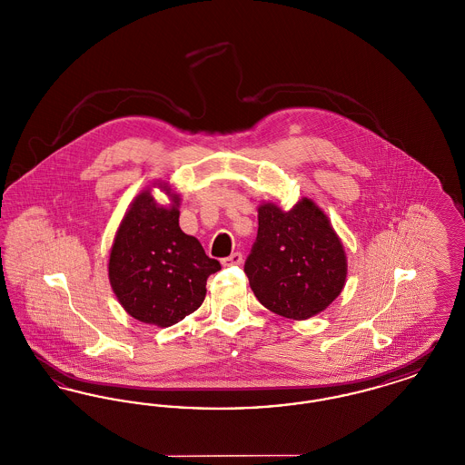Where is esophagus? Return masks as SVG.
Returning <instances> with one entry per match:
<instances>
[{
  "label": "esophagus",
  "instance_id": "obj_1",
  "mask_svg": "<svg viewBox=\"0 0 465 465\" xmlns=\"http://www.w3.org/2000/svg\"><path fill=\"white\" fill-rule=\"evenodd\" d=\"M222 263L224 266L241 265L242 263V254L241 252H232L228 258H223Z\"/></svg>",
  "mask_w": 465,
  "mask_h": 465
}]
</instances>
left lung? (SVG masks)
<instances>
[{
  "mask_svg": "<svg viewBox=\"0 0 465 465\" xmlns=\"http://www.w3.org/2000/svg\"><path fill=\"white\" fill-rule=\"evenodd\" d=\"M243 272L263 307L303 321L341 292L347 258L330 220L312 200L298 202L289 213L263 203Z\"/></svg>",
  "mask_w": 465,
  "mask_h": 465,
  "instance_id": "8db88e82",
  "label": "left lung"
}]
</instances>
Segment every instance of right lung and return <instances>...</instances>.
Masks as SVG:
<instances>
[{
  "label": "right lung",
  "mask_w": 465,
  "mask_h": 465,
  "mask_svg": "<svg viewBox=\"0 0 465 465\" xmlns=\"http://www.w3.org/2000/svg\"><path fill=\"white\" fill-rule=\"evenodd\" d=\"M179 199L171 207L139 193L116 232L110 282L134 319L169 328L199 309L207 277L222 270L202 243L179 228Z\"/></svg>",
  "instance_id": "right-lung-1"
}]
</instances>
